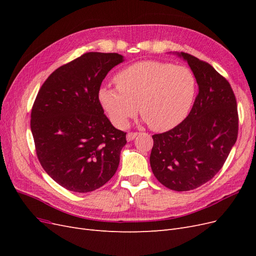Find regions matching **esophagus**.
Returning <instances> with one entry per match:
<instances>
[{
    "instance_id": "esophagus-1",
    "label": "esophagus",
    "mask_w": 256,
    "mask_h": 256,
    "mask_svg": "<svg viewBox=\"0 0 256 256\" xmlns=\"http://www.w3.org/2000/svg\"><path fill=\"white\" fill-rule=\"evenodd\" d=\"M138 134V132H128L127 134V141H132Z\"/></svg>"
}]
</instances>
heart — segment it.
<instances>
[{
    "mask_svg": "<svg viewBox=\"0 0 256 256\" xmlns=\"http://www.w3.org/2000/svg\"><path fill=\"white\" fill-rule=\"evenodd\" d=\"M116 88L104 86L99 100L115 126L125 128L138 111L150 129L164 132L187 118L196 94L190 68L159 60H143L115 76Z\"/></svg>",
    "mask_w": 256,
    "mask_h": 256,
    "instance_id": "heart-1",
    "label": "heart"
}]
</instances>
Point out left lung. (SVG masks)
<instances>
[{
  "label": "left lung",
  "instance_id": "obj_1",
  "mask_svg": "<svg viewBox=\"0 0 256 256\" xmlns=\"http://www.w3.org/2000/svg\"><path fill=\"white\" fill-rule=\"evenodd\" d=\"M198 85L189 115L180 125L152 136V171L166 188L189 191L218 173L238 136L237 102L228 81L204 60L180 52Z\"/></svg>",
  "mask_w": 256,
  "mask_h": 256
}]
</instances>
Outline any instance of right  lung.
<instances>
[{
	"mask_svg": "<svg viewBox=\"0 0 256 256\" xmlns=\"http://www.w3.org/2000/svg\"><path fill=\"white\" fill-rule=\"evenodd\" d=\"M122 60L118 53H84L54 70L36 96L30 130L37 158L52 180L69 191H94L118 168L126 132L104 115L99 90Z\"/></svg>",
	"mask_w": 256,
	"mask_h": 256,
	"instance_id": "obj_1",
	"label": "right lung"
}]
</instances>
